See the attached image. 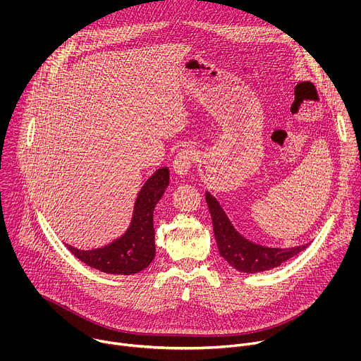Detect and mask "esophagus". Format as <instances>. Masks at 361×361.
<instances>
[{"label": "esophagus", "mask_w": 361, "mask_h": 361, "mask_svg": "<svg viewBox=\"0 0 361 361\" xmlns=\"http://www.w3.org/2000/svg\"><path fill=\"white\" fill-rule=\"evenodd\" d=\"M194 161H195V151L192 148L188 147V148L180 149L177 152L174 161H173V167H174L176 174H178L181 177L185 176L191 170Z\"/></svg>", "instance_id": "esophagus-1"}]
</instances>
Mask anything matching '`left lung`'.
I'll return each mask as SVG.
<instances>
[{
  "instance_id": "obj_1",
  "label": "left lung",
  "mask_w": 361,
  "mask_h": 361,
  "mask_svg": "<svg viewBox=\"0 0 361 361\" xmlns=\"http://www.w3.org/2000/svg\"><path fill=\"white\" fill-rule=\"evenodd\" d=\"M205 201H207L210 209L219 251L223 259L238 271L260 273L271 270L281 266L308 245L304 244L294 248H269L254 244L235 231L220 202L210 192H205Z\"/></svg>"
}]
</instances>
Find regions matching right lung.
Returning <instances> with one entry per match:
<instances>
[{"label":"right lung","mask_w":361,"mask_h":361,"mask_svg":"<svg viewBox=\"0 0 361 361\" xmlns=\"http://www.w3.org/2000/svg\"><path fill=\"white\" fill-rule=\"evenodd\" d=\"M170 180L167 167L159 169L142 185L134 205L131 226L127 233L114 243L95 250L67 248L87 266L109 274L130 276L147 269L156 257L154 243V207L163 197Z\"/></svg>","instance_id":"1"}]
</instances>
